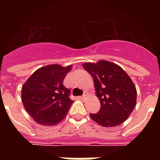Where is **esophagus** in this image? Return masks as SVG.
<instances>
[{
  "label": "esophagus",
  "instance_id": "1",
  "mask_svg": "<svg viewBox=\"0 0 160 160\" xmlns=\"http://www.w3.org/2000/svg\"><path fill=\"white\" fill-rule=\"evenodd\" d=\"M85 95H86V94H85H85H84V95H82V96H80V99H85Z\"/></svg>",
  "mask_w": 160,
  "mask_h": 160
}]
</instances>
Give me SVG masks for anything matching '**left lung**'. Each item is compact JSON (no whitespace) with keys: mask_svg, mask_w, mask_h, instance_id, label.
<instances>
[{"mask_svg":"<svg viewBox=\"0 0 160 160\" xmlns=\"http://www.w3.org/2000/svg\"><path fill=\"white\" fill-rule=\"evenodd\" d=\"M83 67L94 78L100 109L90 118L104 127H114L128 119L136 105L135 85L119 65L107 60L85 63Z\"/></svg>","mask_w":160,"mask_h":160,"instance_id":"1","label":"left lung"}]
</instances>
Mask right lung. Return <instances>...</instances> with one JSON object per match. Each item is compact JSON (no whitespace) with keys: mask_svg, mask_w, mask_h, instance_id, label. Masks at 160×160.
Here are the masks:
<instances>
[{"mask_svg":"<svg viewBox=\"0 0 160 160\" xmlns=\"http://www.w3.org/2000/svg\"><path fill=\"white\" fill-rule=\"evenodd\" d=\"M72 65H49L36 70L21 88V100L28 114L38 124L51 126L60 123L74 101L63 85Z\"/></svg>","mask_w":160,"mask_h":160,"instance_id":"right-lung-1","label":"right lung"}]
</instances>
